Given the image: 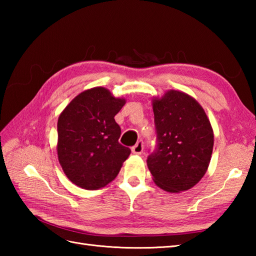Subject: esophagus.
<instances>
[{
    "label": "esophagus",
    "mask_w": 256,
    "mask_h": 256,
    "mask_svg": "<svg viewBox=\"0 0 256 256\" xmlns=\"http://www.w3.org/2000/svg\"><path fill=\"white\" fill-rule=\"evenodd\" d=\"M143 150H144V143L142 140H140L132 148V152H133V154L140 155L143 153Z\"/></svg>",
    "instance_id": "esophagus-1"
}]
</instances>
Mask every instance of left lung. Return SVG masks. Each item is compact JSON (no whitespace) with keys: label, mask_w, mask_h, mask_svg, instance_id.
<instances>
[{"label":"left lung","mask_w":256,"mask_h":256,"mask_svg":"<svg viewBox=\"0 0 256 256\" xmlns=\"http://www.w3.org/2000/svg\"><path fill=\"white\" fill-rule=\"evenodd\" d=\"M155 150L148 157L157 186L179 192L194 187L208 170L214 132L204 108L194 98L170 90L153 101Z\"/></svg>","instance_id":"obj_1"}]
</instances>
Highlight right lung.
Instances as JSON below:
<instances>
[{
	"instance_id": "right-lung-1",
	"label": "right lung",
	"mask_w": 256,
	"mask_h": 256,
	"mask_svg": "<svg viewBox=\"0 0 256 256\" xmlns=\"http://www.w3.org/2000/svg\"><path fill=\"white\" fill-rule=\"evenodd\" d=\"M125 104L106 88L81 92L58 118V160L66 176L84 189L104 187L121 170L131 150L120 144L114 116Z\"/></svg>"
}]
</instances>
